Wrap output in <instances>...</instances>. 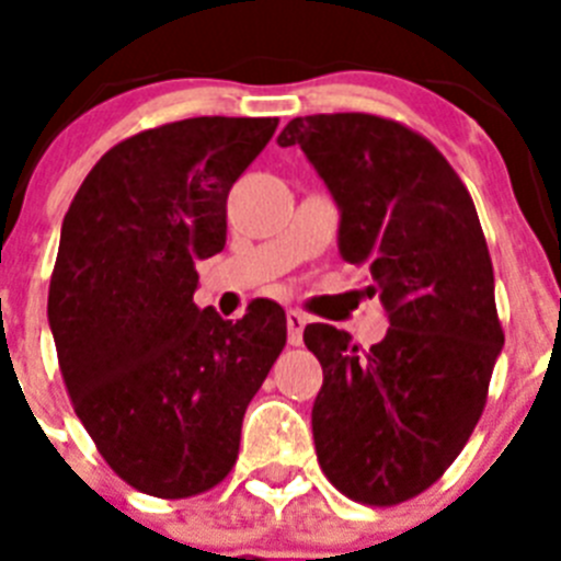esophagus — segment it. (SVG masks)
<instances>
[{
  "mask_svg": "<svg viewBox=\"0 0 561 561\" xmlns=\"http://www.w3.org/2000/svg\"><path fill=\"white\" fill-rule=\"evenodd\" d=\"M306 323H309V314H304V311H297V309L286 311V331H289V345H300V342H304Z\"/></svg>",
  "mask_w": 561,
  "mask_h": 561,
  "instance_id": "1",
  "label": "esophagus"
}]
</instances>
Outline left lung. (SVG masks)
Segmentation results:
<instances>
[{
	"mask_svg": "<svg viewBox=\"0 0 561 561\" xmlns=\"http://www.w3.org/2000/svg\"><path fill=\"white\" fill-rule=\"evenodd\" d=\"M300 146L340 205V255L368 272L390 317L368 351L306 325L323 365L311 410L320 469L345 497L399 505L447 472L489 396L503 325L474 202L447 157L404 123L365 112L295 117Z\"/></svg>",
	"mask_w": 561,
	"mask_h": 561,
	"instance_id": "left-lung-1",
	"label": "left lung"
}]
</instances>
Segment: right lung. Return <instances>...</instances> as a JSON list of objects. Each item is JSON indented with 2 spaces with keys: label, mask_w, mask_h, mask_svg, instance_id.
Segmentation results:
<instances>
[{
  "label": "right lung",
  "mask_w": 561,
  "mask_h": 561,
  "mask_svg": "<svg viewBox=\"0 0 561 561\" xmlns=\"http://www.w3.org/2000/svg\"><path fill=\"white\" fill-rule=\"evenodd\" d=\"M277 117H187L108 148L61 225L47 317L76 415L117 478L185 500L230 474L247 404L286 345L266 297L196 309V261L225 250L227 196Z\"/></svg>",
  "instance_id": "right-lung-1"
}]
</instances>
